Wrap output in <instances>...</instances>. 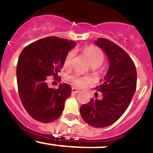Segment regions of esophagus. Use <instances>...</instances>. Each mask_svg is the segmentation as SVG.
<instances>
[{
  "mask_svg": "<svg viewBox=\"0 0 153 153\" xmlns=\"http://www.w3.org/2000/svg\"><path fill=\"white\" fill-rule=\"evenodd\" d=\"M71 91H72V93H78L79 92V90H77L76 88H74V87H73V88L71 89Z\"/></svg>",
  "mask_w": 153,
  "mask_h": 153,
  "instance_id": "obj_1",
  "label": "esophagus"
}]
</instances>
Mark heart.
I'll list each match as a JSON object with an SVG mask.
<instances>
[{"label":"heart","mask_w":153,"mask_h":153,"mask_svg":"<svg viewBox=\"0 0 153 153\" xmlns=\"http://www.w3.org/2000/svg\"><path fill=\"white\" fill-rule=\"evenodd\" d=\"M83 53L85 56L87 57L89 62L92 67L96 68L99 67L103 63L104 61V54L100 49H99L98 47H94V46H87L84 47L83 49ZM76 52L75 51L72 50L70 51L66 55L63 62V66L65 68H70L72 66L73 61L75 57ZM69 80L74 85L79 87H83L85 85L87 84L90 82V79L86 76H81L78 74H74V75L70 76L69 77Z\"/></svg>","instance_id":"1"}]
</instances>
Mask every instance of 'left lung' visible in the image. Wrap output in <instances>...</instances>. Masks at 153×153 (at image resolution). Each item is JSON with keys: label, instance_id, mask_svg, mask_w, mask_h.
Returning <instances> with one entry per match:
<instances>
[{"label": "left lung", "instance_id": "left-lung-1", "mask_svg": "<svg viewBox=\"0 0 153 153\" xmlns=\"http://www.w3.org/2000/svg\"><path fill=\"white\" fill-rule=\"evenodd\" d=\"M95 43L107 55L109 67L104 83L95 88L102 93V100L90 99L79 111L86 123L102 128L114 123L125 113L136 91L137 74L134 62L117 44L102 37Z\"/></svg>", "mask_w": 153, "mask_h": 153}]
</instances>
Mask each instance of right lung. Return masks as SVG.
<instances>
[{"instance_id": "obj_1", "label": "right lung", "mask_w": 153, "mask_h": 153, "mask_svg": "<svg viewBox=\"0 0 153 153\" xmlns=\"http://www.w3.org/2000/svg\"><path fill=\"white\" fill-rule=\"evenodd\" d=\"M76 46L74 41L47 36L24 48L17 64L18 93L24 109L32 118L51 123L60 117L71 87L67 83L49 88L48 76L59 78L66 55ZM60 80V78L57 79Z\"/></svg>"}]
</instances>
